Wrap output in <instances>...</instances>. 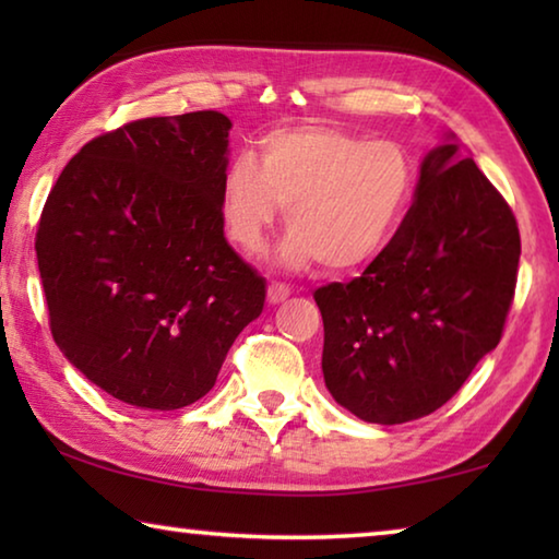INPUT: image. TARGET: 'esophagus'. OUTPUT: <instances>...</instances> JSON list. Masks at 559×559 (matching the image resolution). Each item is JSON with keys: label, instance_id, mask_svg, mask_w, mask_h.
Here are the masks:
<instances>
[{"label": "esophagus", "instance_id": "esophagus-1", "mask_svg": "<svg viewBox=\"0 0 559 559\" xmlns=\"http://www.w3.org/2000/svg\"><path fill=\"white\" fill-rule=\"evenodd\" d=\"M288 296H290V288L286 286V283L273 281L271 286H269V300L271 302H281V300H286Z\"/></svg>", "mask_w": 559, "mask_h": 559}]
</instances>
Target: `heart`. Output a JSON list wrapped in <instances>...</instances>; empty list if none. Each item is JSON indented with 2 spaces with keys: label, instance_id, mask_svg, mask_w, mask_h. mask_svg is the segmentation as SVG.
Wrapping results in <instances>:
<instances>
[{
  "label": "heart",
  "instance_id": "1",
  "mask_svg": "<svg viewBox=\"0 0 559 559\" xmlns=\"http://www.w3.org/2000/svg\"><path fill=\"white\" fill-rule=\"evenodd\" d=\"M416 187L402 145L355 132L300 126L261 140L259 163L236 157L222 185L226 236L259 253L286 206L288 236L278 259L288 269L320 261L330 273L355 271L380 257L400 229Z\"/></svg>",
  "mask_w": 559,
  "mask_h": 559
}]
</instances>
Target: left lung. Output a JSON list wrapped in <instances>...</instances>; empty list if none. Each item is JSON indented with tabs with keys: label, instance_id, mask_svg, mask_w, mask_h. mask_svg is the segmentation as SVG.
I'll return each instance as SVG.
<instances>
[{
	"label": "left lung",
	"instance_id": "1",
	"mask_svg": "<svg viewBox=\"0 0 559 559\" xmlns=\"http://www.w3.org/2000/svg\"><path fill=\"white\" fill-rule=\"evenodd\" d=\"M520 231L503 194L449 138L424 157L414 202L362 276L313 296L323 374L337 404L372 424L447 404L503 337Z\"/></svg>",
	"mask_w": 559,
	"mask_h": 559
}]
</instances>
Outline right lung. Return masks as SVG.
Returning a JSON list of instances; mask_svg holds the SVG:
<instances>
[{
	"label": "right lung",
	"mask_w": 559,
	"mask_h": 559,
	"mask_svg": "<svg viewBox=\"0 0 559 559\" xmlns=\"http://www.w3.org/2000/svg\"><path fill=\"white\" fill-rule=\"evenodd\" d=\"M229 128L197 110L103 132L63 167L36 226L53 343L140 409L202 400L266 300L224 239Z\"/></svg>",
	"instance_id": "add662e5"
}]
</instances>
